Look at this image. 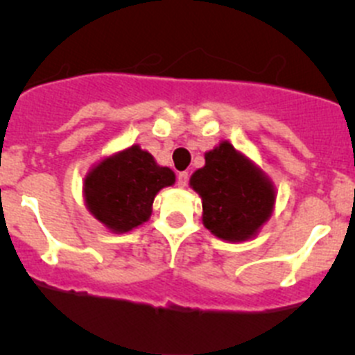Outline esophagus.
Here are the masks:
<instances>
[{
    "mask_svg": "<svg viewBox=\"0 0 355 355\" xmlns=\"http://www.w3.org/2000/svg\"><path fill=\"white\" fill-rule=\"evenodd\" d=\"M177 184H178V187H185V185L189 184V173H187V171H180V173L177 175Z\"/></svg>",
    "mask_w": 355,
    "mask_h": 355,
    "instance_id": "obj_1",
    "label": "esophagus"
}]
</instances>
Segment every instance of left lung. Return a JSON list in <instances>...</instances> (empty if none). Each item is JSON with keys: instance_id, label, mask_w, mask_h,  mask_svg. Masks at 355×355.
Returning a JSON list of instances; mask_svg holds the SVG:
<instances>
[{"instance_id": "left-lung-1", "label": "left lung", "mask_w": 355, "mask_h": 355, "mask_svg": "<svg viewBox=\"0 0 355 355\" xmlns=\"http://www.w3.org/2000/svg\"><path fill=\"white\" fill-rule=\"evenodd\" d=\"M204 157L206 164L191 177L202 199L204 227L223 241L254 237L273 211L271 182L227 141Z\"/></svg>"}]
</instances>
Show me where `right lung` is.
<instances>
[{
	"label": "right lung",
	"instance_id": "right-lung-1",
	"mask_svg": "<svg viewBox=\"0 0 355 355\" xmlns=\"http://www.w3.org/2000/svg\"><path fill=\"white\" fill-rule=\"evenodd\" d=\"M175 184V173L159 166L139 146L103 159L84 180L87 209L111 232L123 234L149 220L153 200Z\"/></svg>",
	"mask_w": 355,
	"mask_h": 355
}]
</instances>
